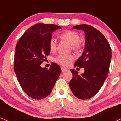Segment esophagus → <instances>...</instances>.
<instances>
[{
    "label": "esophagus",
    "instance_id": "1",
    "mask_svg": "<svg viewBox=\"0 0 121 121\" xmlns=\"http://www.w3.org/2000/svg\"><path fill=\"white\" fill-rule=\"evenodd\" d=\"M61 70H62V72H64V71H65L66 70H67V69H66L65 68H64V67H62Z\"/></svg>",
    "mask_w": 121,
    "mask_h": 121
}]
</instances>
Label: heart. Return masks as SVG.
Here are the masks:
<instances>
[{
	"label": "heart",
	"instance_id": "heart-1",
	"mask_svg": "<svg viewBox=\"0 0 121 121\" xmlns=\"http://www.w3.org/2000/svg\"><path fill=\"white\" fill-rule=\"evenodd\" d=\"M60 37L61 39L67 40L71 44L72 50L76 51L81 48V43L79 42L81 36L77 32L70 30L66 31L62 33L60 35ZM48 47L50 51L52 53H54L56 51L57 42L53 37L50 38L49 40ZM73 59L74 56L71 54H59L56 57H54V61L60 65L67 66L71 60H73Z\"/></svg>",
	"mask_w": 121,
	"mask_h": 121
}]
</instances>
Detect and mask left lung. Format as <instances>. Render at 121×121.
<instances>
[{"label":"left lung","mask_w":121,"mask_h":121,"mask_svg":"<svg viewBox=\"0 0 121 121\" xmlns=\"http://www.w3.org/2000/svg\"><path fill=\"white\" fill-rule=\"evenodd\" d=\"M73 28L81 30L85 34V50L74 65L84 68V73L79 75L78 71L71 70L73 78L70 86L76 97L85 100L96 95L106 79L112 51L105 36L93 26L82 24Z\"/></svg>","instance_id":"left-lung-1"}]
</instances>
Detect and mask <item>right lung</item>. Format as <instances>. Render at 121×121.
Returning <instances> with one entry per match:
<instances>
[{
  "label": "right lung",
  "mask_w": 121,
  "mask_h": 121,
  "mask_svg": "<svg viewBox=\"0 0 121 121\" xmlns=\"http://www.w3.org/2000/svg\"><path fill=\"white\" fill-rule=\"evenodd\" d=\"M60 28L54 24H35L25 32L16 46L15 73L22 90L33 99L48 96L61 73L56 63L51 64L49 70L40 67L50 54L51 34Z\"/></svg>",
  "instance_id": "add662e5"
}]
</instances>
